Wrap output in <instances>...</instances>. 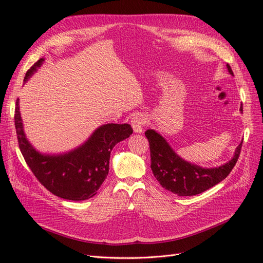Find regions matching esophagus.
<instances>
[{"label": "esophagus", "mask_w": 263, "mask_h": 263, "mask_svg": "<svg viewBox=\"0 0 263 263\" xmlns=\"http://www.w3.org/2000/svg\"><path fill=\"white\" fill-rule=\"evenodd\" d=\"M146 124V116L141 113L135 114L132 118V127L134 132L136 134H139L142 132V128Z\"/></svg>", "instance_id": "esophagus-1"}]
</instances>
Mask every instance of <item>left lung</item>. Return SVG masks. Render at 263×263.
<instances>
[{"label":"left lung","instance_id":"left-lung-1","mask_svg":"<svg viewBox=\"0 0 263 263\" xmlns=\"http://www.w3.org/2000/svg\"><path fill=\"white\" fill-rule=\"evenodd\" d=\"M228 72L234 76L229 65ZM242 110V106L240 107ZM146 137L149 141L151 170L162 187L179 196H192L216 185L233 170L240 155L242 141L235 150L230 161L217 168H202L180 158L165 139L154 129H148Z\"/></svg>","mask_w":263,"mask_h":263}]
</instances>
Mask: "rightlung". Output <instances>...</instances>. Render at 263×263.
Wrapping results in <instances>:
<instances>
[{"mask_svg":"<svg viewBox=\"0 0 263 263\" xmlns=\"http://www.w3.org/2000/svg\"><path fill=\"white\" fill-rule=\"evenodd\" d=\"M44 60L41 58L30 67L24 81L36 72ZM14 119L21 153L31 172L53 195L70 201H84L98 193L108 174L110 151L133 134L129 124L102 125L77 149L62 155H43L24 134L18 99Z\"/></svg>","mask_w":263,"mask_h":263,"instance_id":"right-lung-1","label":"right lung"}]
</instances>
